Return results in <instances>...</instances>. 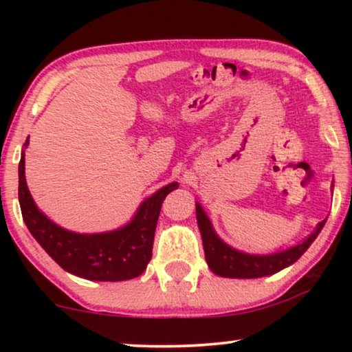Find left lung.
<instances>
[{"instance_id": "obj_1", "label": "left lung", "mask_w": 352, "mask_h": 352, "mask_svg": "<svg viewBox=\"0 0 352 352\" xmlns=\"http://www.w3.org/2000/svg\"><path fill=\"white\" fill-rule=\"evenodd\" d=\"M197 223H199L201 242H204L206 263H208L211 271L221 277L256 278L271 276V274L282 271L283 267L295 263L319 235L325 224V219L319 223L317 229L302 243L287 250V252L267 254V256H253V254L240 253L221 242L200 205H197Z\"/></svg>"}]
</instances>
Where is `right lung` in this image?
Listing matches in <instances>:
<instances>
[{
    "label": "right lung",
    "instance_id": "add662e5",
    "mask_svg": "<svg viewBox=\"0 0 352 352\" xmlns=\"http://www.w3.org/2000/svg\"><path fill=\"white\" fill-rule=\"evenodd\" d=\"M28 144V139L25 146ZM25 158L19 163V204L28 230L67 272L100 282L129 280L146 271L152 258L158 214L165 197L179 187L171 182L144 201L124 228L105 234H75L59 228L36 208L25 182Z\"/></svg>",
    "mask_w": 352,
    "mask_h": 352
}]
</instances>
